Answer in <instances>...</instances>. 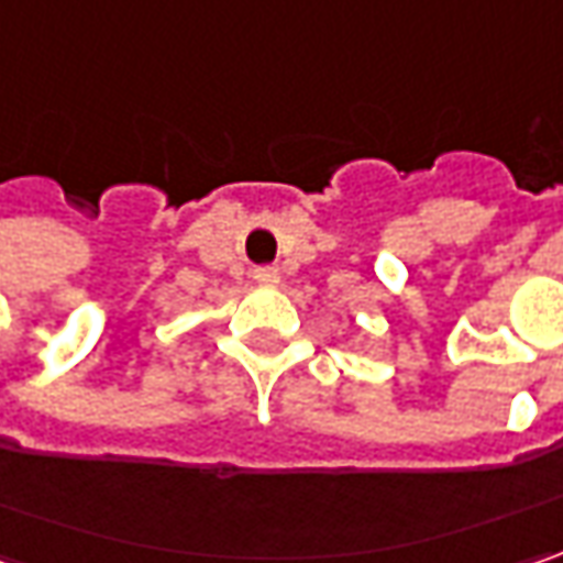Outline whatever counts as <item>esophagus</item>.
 Returning a JSON list of instances; mask_svg holds the SVG:
<instances>
[{"label":"esophagus","instance_id":"obj_1","mask_svg":"<svg viewBox=\"0 0 563 563\" xmlns=\"http://www.w3.org/2000/svg\"><path fill=\"white\" fill-rule=\"evenodd\" d=\"M255 283L257 286H277L280 283V271L277 267H257Z\"/></svg>","mask_w":563,"mask_h":563}]
</instances>
